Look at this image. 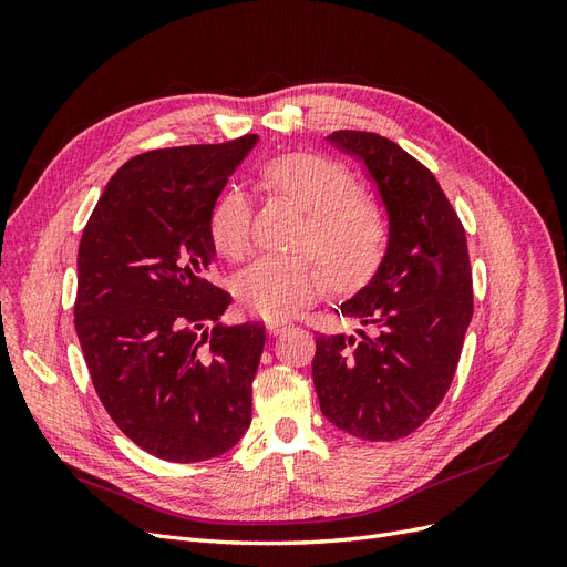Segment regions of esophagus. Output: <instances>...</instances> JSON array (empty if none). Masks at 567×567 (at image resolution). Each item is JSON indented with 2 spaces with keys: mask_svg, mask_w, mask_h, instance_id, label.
Wrapping results in <instances>:
<instances>
[{
  "mask_svg": "<svg viewBox=\"0 0 567 567\" xmlns=\"http://www.w3.org/2000/svg\"><path fill=\"white\" fill-rule=\"evenodd\" d=\"M288 321H284V319H271V321H267V331L271 333V336H279V333H284L286 329H288Z\"/></svg>",
  "mask_w": 567,
  "mask_h": 567,
  "instance_id": "obj_1",
  "label": "esophagus"
}]
</instances>
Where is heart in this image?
Instances as JSON below:
<instances>
[{
  "mask_svg": "<svg viewBox=\"0 0 567 567\" xmlns=\"http://www.w3.org/2000/svg\"><path fill=\"white\" fill-rule=\"evenodd\" d=\"M262 184L307 213L298 246L317 254L333 281L362 284L381 267L388 248L385 217L373 200L357 196L350 169L317 153H284L265 163ZM250 219L252 205L244 188H225L208 215L213 248L227 260H241L250 248ZM316 258L307 252L265 255L236 274L234 296L265 319L296 315L329 284L324 264Z\"/></svg>",
  "mask_w": 567,
  "mask_h": 567,
  "instance_id": "obj_1",
  "label": "heart"
}]
</instances>
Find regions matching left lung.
Masks as SVG:
<instances>
[{"mask_svg":"<svg viewBox=\"0 0 567 567\" xmlns=\"http://www.w3.org/2000/svg\"><path fill=\"white\" fill-rule=\"evenodd\" d=\"M333 146L367 165L388 213L381 267L340 305L357 336H319L312 379L321 414L371 442L406 437L447 394L473 317L466 231L435 175L373 132Z\"/></svg>","mask_w":567,"mask_h":567,"instance_id":"1","label":"left lung"}]
</instances>
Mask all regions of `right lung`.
Here are the masks:
<instances>
[{"instance_id": "obj_1", "label": "right lung", "mask_w": 567, "mask_h": 567, "mask_svg": "<svg viewBox=\"0 0 567 567\" xmlns=\"http://www.w3.org/2000/svg\"><path fill=\"white\" fill-rule=\"evenodd\" d=\"M255 144L134 156L82 231L75 331L94 390L120 431L165 461L215 458L250 425L265 326L219 321L231 296L208 281V215Z\"/></svg>"}]
</instances>
